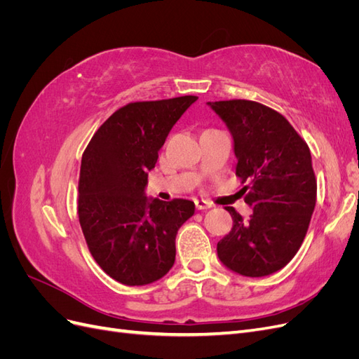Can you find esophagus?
<instances>
[{"mask_svg": "<svg viewBox=\"0 0 359 359\" xmlns=\"http://www.w3.org/2000/svg\"><path fill=\"white\" fill-rule=\"evenodd\" d=\"M194 205H196V208L198 210H208V208H211V203L208 202V201H203V199H196V201H194Z\"/></svg>", "mask_w": 359, "mask_h": 359, "instance_id": "34e87169", "label": "esophagus"}]
</instances>
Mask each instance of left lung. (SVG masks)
Here are the masks:
<instances>
[{
	"label": "left lung",
	"mask_w": 359,
	"mask_h": 359,
	"mask_svg": "<svg viewBox=\"0 0 359 359\" xmlns=\"http://www.w3.org/2000/svg\"><path fill=\"white\" fill-rule=\"evenodd\" d=\"M233 137L236 177L250 220L232 206L231 232L217 244L222 264L236 274L264 277L286 266L306 238L316 205L311 154L287 119L252 100L208 102Z\"/></svg>",
	"instance_id": "obj_1"
}]
</instances>
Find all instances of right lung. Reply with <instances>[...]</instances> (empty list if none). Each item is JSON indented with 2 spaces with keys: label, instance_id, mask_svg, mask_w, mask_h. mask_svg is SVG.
<instances>
[{
  "label": "right lung",
  "instance_id": "1",
  "mask_svg": "<svg viewBox=\"0 0 359 359\" xmlns=\"http://www.w3.org/2000/svg\"><path fill=\"white\" fill-rule=\"evenodd\" d=\"M196 100L182 95L128 103L106 119L83 151L79 223L95 262L119 283L149 285L175 262V238L194 203L148 199L145 187L170 128Z\"/></svg>",
  "mask_w": 359,
  "mask_h": 359
}]
</instances>
